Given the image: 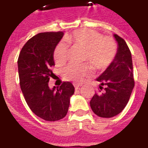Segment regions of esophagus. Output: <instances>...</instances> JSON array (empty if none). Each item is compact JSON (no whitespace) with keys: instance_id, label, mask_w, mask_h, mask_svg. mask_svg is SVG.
<instances>
[{"instance_id":"1","label":"esophagus","mask_w":148,"mask_h":148,"mask_svg":"<svg viewBox=\"0 0 148 148\" xmlns=\"http://www.w3.org/2000/svg\"><path fill=\"white\" fill-rule=\"evenodd\" d=\"M74 88L77 90V89H79V87H80V85L79 84H77V83H74Z\"/></svg>"}]
</instances>
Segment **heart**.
<instances>
[{
	"mask_svg": "<svg viewBox=\"0 0 148 148\" xmlns=\"http://www.w3.org/2000/svg\"><path fill=\"white\" fill-rule=\"evenodd\" d=\"M65 40L71 45L83 49L82 60L90 62L97 70L108 67L114 59L117 51L116 42L112 37L102 36L98 32L88 28L75 31L65 37ZM67 57V46L63 42H58L53 51L55 63H64ZM91 72L92 66L89 63H71L64 69L63 75L69 80L81 82Z\"/></svg>",
	"mask_w": 148,
	"mask_h": 148,
	"instance_id": "1",
	"label": "heart"
}]
</instances>
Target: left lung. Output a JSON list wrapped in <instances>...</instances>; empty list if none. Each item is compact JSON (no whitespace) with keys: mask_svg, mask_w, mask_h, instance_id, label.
Segmentation results:
<instances>
[{"mask_svg":"<svg viewBox=\"0 0 148 148\" xmlns=\"http://www.w3.org/2000/svg\"><path fill=\"white\" fill-rule=\"evenodd\" d=\"M114 37L118 43L116 55L109 67L97 78L101 83L99 93H95L90 102L93 112L100 117L110 118L121 112L135 86L130 50L124 39L116 34Z\"/></svg>","mask_w":148,"mask_h":148,"instance_id":"left-lung-1","label":"left lung"}]
</instances>
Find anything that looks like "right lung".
<instances>
[{"label": "right lung", "instance_id": "right-lung-1", "mask_svg": "<svg viewBox=\"0 0 148 148\" xmlns=\"http://www.w3.org/2000/svg\"><path fill=\"white\" fill-rule=\"evenodd\" d=\"M62 36V32L37 34L24 44L18 58L20 86L25 101L31 110L44 121H56L65 117L74 93L70 82H63L53 89L48 86L54 74L53 51Z\"/></svg>", "mask_w": 148, "mask_h": 148}]
</instances>
